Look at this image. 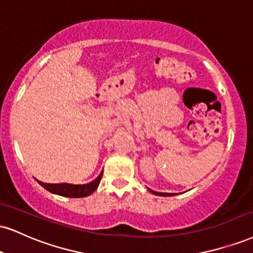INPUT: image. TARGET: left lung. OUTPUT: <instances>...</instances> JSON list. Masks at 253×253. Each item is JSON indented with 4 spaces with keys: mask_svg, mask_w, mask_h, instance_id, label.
Wrapping results in <instances>:
<instances>
[{
    "mask_svg": "<svg viewBox=\"0 0 253 253\" xmlns=\"http://www.w3.org/2000/svg\"><path fill=\"white\" fill-rule=\"evenodd\" d=\"M148 190H150V188H148ZM152 193H154V194H157V196H163V197H169V196H174V193H163V192H154V191H152V190H150Z\"/></svg>",
    "mask_w": 253,
    "mask_h": 253,
    "instance_id": "obj_1",
    "label": "left lung"
}]
</instances>
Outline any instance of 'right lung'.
Instances as JSON below:
<instances>
[{"label":"right lung","instance_id":"add662e5","mask_svg":"<svg viewBox=\"0 0 253 253\" xmlns=\"http://www.w3.org/2000/svg\"><path fill=\"white\" fill-rule=\"evenodd\" d=\"M102 178V172L100 173L99 176L96 179H94L89 184H84V185H73V184H45V182L39 181V184L42 187L45 188L47 191H49L50 193L59 194L62 197H69V198H84L92 194L94 191L96 190L99 186L100 180Z\"/></svg>","mask_w":253,"mask_h":253}]
</instances>
